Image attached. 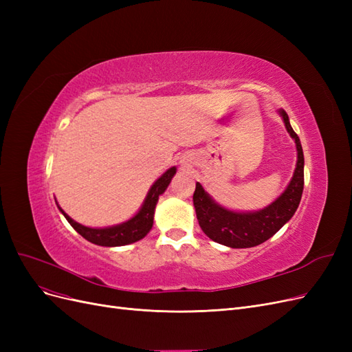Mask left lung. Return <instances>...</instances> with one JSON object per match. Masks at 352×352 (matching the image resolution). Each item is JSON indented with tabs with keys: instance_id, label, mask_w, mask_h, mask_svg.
<instances>
[{
	"instance_id": "1",
	"label": "left lung",
	"mask_w": 352,
	"mask_h": 352,
	"mask_svg": "<svg viewBox=\"0 0 352 352\" xmlns=\"http://www.w3.org/2000/svg\"><path fill=\"white\" fill-rule=\"evenodd\" d=\"M287 132L295 140L298 162L294 177L285 192L269 207L257 212H233L217 206L197 182L194 206L202 232L221 245L230 248L257 247L272 238L289 220L300 206L304 189V153L300 138L294 132L285 110H280Z\"/></svg>"
}]
</instances>
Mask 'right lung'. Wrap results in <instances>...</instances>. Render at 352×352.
Instances as JSON below:
<instances>
[{"label":"right lung","instance_id":"add662e5","mask_svg":"<svg viewBox=\"0 0 352 352\" xmlns=\"http://www.w3.org/2000/svg\"><path fill=\"white\" fill-rule=\"evenodd\" d=\"M175 173H176V167H172L168 168L158 180H155V184L151 186L150 192H148L145 198L144 206L140 211H138V214L129 221L122 223L119 226L105 228V229H91L72 220L65 211H63L60 207L58 208L63 212V216L67 219L72 228L87 241L95 245H101V247H122V245H127V243L142 239L146 233L151 230L153 220H154V208L158 201V197L167 189L170 180H172Z\"/></svg>","mask_w":352,"mask_h":352}]
</instances>
